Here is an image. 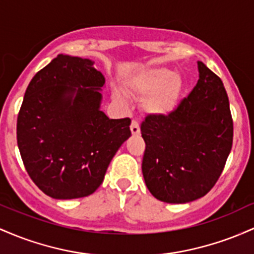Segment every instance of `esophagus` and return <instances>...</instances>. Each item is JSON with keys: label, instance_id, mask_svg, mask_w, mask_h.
Here are the masks:
<instances>
[{"label": "esophagus", "instance_id": "obj_1", "mask_svg": "<svg viewBox=\"0 0 254 254\" xmlns=\"http://www.w3.org/2000/svg\"><path fill=\"white\" fill-rule=\"evenodd\" d=\"M130 130H132V134H139V132H140L139 122L135 119H133L132 122H130Z\"/></svg>", "mask_w": 254, "mask_h": 254}]
</instances>
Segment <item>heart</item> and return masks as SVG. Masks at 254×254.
<instances>
[{"instance_id":"heart-1","label":"heart","mask_w":254,"mask_h":254,"mask_svg":"<svg viewBox=\"0 0 254 254\" xmlns=\"http://www.w3.org/2000/svg\"><path fill=\"white\" fill-rule=\"evenodd\" d=\"M127 95L141 97L146 94L142 107L147 113L163 115L175 107L180 92V79L167 69L147 70L129 79L125 87ZM120 103L124 102L120 95L115 96Z\"/></svg>"}]
</instances>
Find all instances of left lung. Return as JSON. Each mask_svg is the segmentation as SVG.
Segmentation results:
<instances>
[{
	"instance_id": "obj_1",
	"label": "left lung",
	"mask_w": 254,
	"mask_h": 254,
	"mask_svg": "<svg viewBox=\"0 0 254 254\" xmlns=\"http://www.w3.org/2000/svg\"><path fill=\"white\" fill-rule=\"evenodd\" d=\"M198 69V82L173 112L141 122L142 175L151 194L164 203L204 196L232 150L233 119L223 82L203 62Z\"/></svg>"
}]
</instances>
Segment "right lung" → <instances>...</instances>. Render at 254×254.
Wrapping results in <instances>:
<instances>
[{"mask_svg":"<svg viewBox=\"0 0 254 254\" xmlns=\"http://www.w3.org/2000/svg\"><path fill=\"white\" fill-rule=\"evenodd\" d=\"M91 60L58 55L28 84L16 140L36 186L55 199L92 194L116 151L130 136V119L99 110L104 76Z\"/></svg>","mask_w":254,"mask_h":254,"instance_id":"right-lung-1","label":"right lung"}]
</instances>
